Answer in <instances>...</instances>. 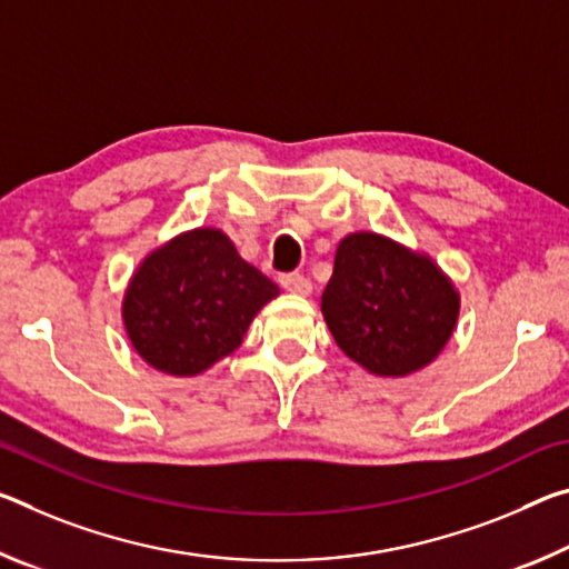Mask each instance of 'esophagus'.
I'll return each mask as SVG.
<instances>
[{
	"instance_id": "1",
	"label": "esophagus",
	"mask_w": 569,
	"mask_h": 569,
	"mask_svg": "<svg viewBox=\"0 0 569 569\" xmlns=\"http://www.w3.org/2000/svg\"><path fill=\"white\" fill-rule=\"evenodd\" d=\"M281 286L286 288L288 293H293V296H309L311 293V281L306 276H301V273H286V276H281Z\"/></svg>"
}]
</instances>
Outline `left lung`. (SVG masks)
<instances>
[{
	"label": "left lung",
	"mask_w": 569,
	"mask_h": 569,
	"mask_svg": "<svg viewBox=\"0 0 569 569\" xmlns=\"http://www.w3.org/2000/svg\"><path fill=\"white\" fill-rule=\"evenodd\" d=\"M461 296L430 256L380 232H349L321 313L349 359L377 377L428 367L453 337Z\"/></svg>",
	"instance_id": "obj_1"
}]
</instances>
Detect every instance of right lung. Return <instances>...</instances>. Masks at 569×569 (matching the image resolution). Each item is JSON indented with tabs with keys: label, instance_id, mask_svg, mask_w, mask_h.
Returning <instances> with one entry per match:
<instances>
[{
	"label": "right lung",
	"instance_id": "add662e5",
	"mask_svg": "<svg viewBox=\"0 0 569 569\" xmlns=\"http://www.w3.org/2000/svg\"><path fill=\"white\" fill-rule=\"evenodd\" d=\"M278 293L222 230L194 228L141 260L121 317L143 362L171 377H194L232 355Z\"/></svg>",
	"mask_w": 569,
	"mask_h": 569
}]
</instances>
